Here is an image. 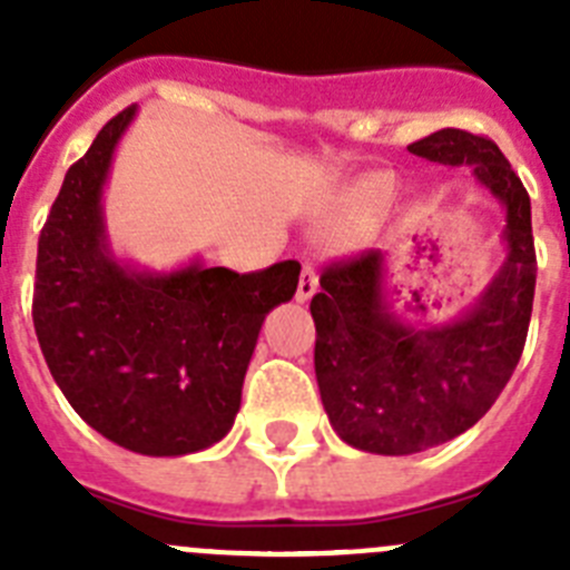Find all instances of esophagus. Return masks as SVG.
Wrapping results in <instances>:
<instances>
[{"label":"esophagus","instance_id":"obj_1","mask_svg":"<svg viewBox=\"0 0 570 570\" xmlns=\"http://www.w3.org/2000/svg\"><path fill=\"white\" fill-rule=\"evenodd\" d=\"M320 288V279H316V271L311 265H302L299 285H296V302H308L311 296Z\"/></svg>","mask_w":570,"mask_h":570}]
</instances>
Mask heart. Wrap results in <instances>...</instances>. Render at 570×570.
<instances>
[{
  "instance_id": "obj_1",
  "label": "heart",
  "mask_w": 570,
  "mask_h": 570,
  "mask_svg": "<svg viewBox=\"0 0 570 570\" xmlns=\"http://www.w3.org/2000/svg\"><path fill=\"white\" fill-rule=\"evenodd\" d=\"M391 196H394V179L387 174H376V176H367L365 183L356 185L351 190L345 203V216L347 223H367V219H374L387 203H391Z\"/></svg>"
}]
</instances>
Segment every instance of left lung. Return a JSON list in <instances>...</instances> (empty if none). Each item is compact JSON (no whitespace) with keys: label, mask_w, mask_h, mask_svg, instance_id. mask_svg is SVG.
Listing matches in <instances>:
<instances>
[{"label":"left lung","mask_w":570,"mask_h":570,"mask_svg":"<svg viewBox=\"0 0 570 570\" xmlns=\"http://www.w3.org/2000/svg\"><path fill=\"white\" fill-rule=\"evenodd\" d=\"M407 150L442 165H471L505 208L508 256L462 320L402 325L382 294V254L362 250L322 271L311 299L322 405L340 440L367 454L405 456L454 440L482 420L525 347L537 285L531 199L488 136L442 128Z\"/></svg>","instance_id":"left-lung-1"}]
</instances>
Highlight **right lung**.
<instances>
[{"label": "right lung", "instance_id": "1", "mask_svg": "<svg viewBox=\"0 0 570 570\" xmlns=\"http://www.w3.org/2000/svg\"><path fill=\"white\" fill-rule=\"evenodd\" d=\"M134 116L136 105L116 114L65 174L39 234L33 328L94 431L136 454L183 456L230 431L262 322L294 296L299 262L150 274L114 259L102 188Z\"/></svg>", "mask_w": 570, "mask_h": 570}]
</instances>
